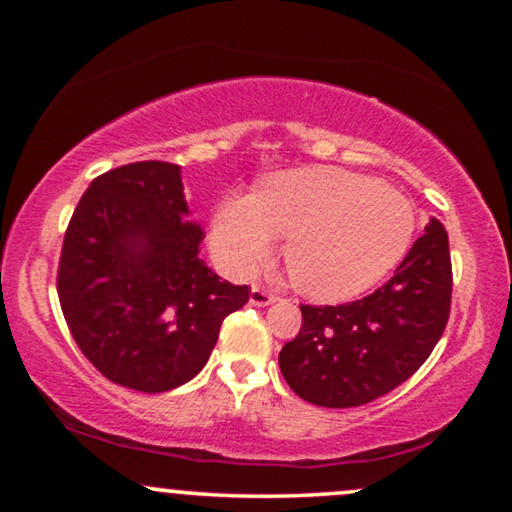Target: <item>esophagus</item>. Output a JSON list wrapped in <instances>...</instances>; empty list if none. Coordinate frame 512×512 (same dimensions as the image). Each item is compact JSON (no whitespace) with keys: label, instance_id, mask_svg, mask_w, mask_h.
Masks as SVG:
<instances>
[{"label":"esophagus","instance_id":"esophagus-1","mask_svg":"<svg viewBox=\"0 0 512 512\" xmlns=\"http://www.w3.org/2000/svg\"><path fill=\"white\" fill-rule=\"evenodd\" d=\"M277 300V296L272 291L265 289V286H251V296H249V303L256 305V307H265V305H272Z\"/></svg>","mask_w":512,"mask_h":512}]
</instances>
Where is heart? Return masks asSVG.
<instances>
[{"instance_id": "heart-1", "label": "heart", "mask_w": 512, "mask_h": 512, "mask_svg": "<svg viewBox=\"0 0 512 512\" xmlns=\"http://www.w3.org/2000/svg\"><path fill=\"white\" fill-rule=\"evenodd\" d=\"M415 223V207L396 188L314 165L272 174L254 195H223L209 219V244L230 275L251 277L286 237L284 261L300 291L342 300L401 261Z\"/></svg>"}]
</instances>
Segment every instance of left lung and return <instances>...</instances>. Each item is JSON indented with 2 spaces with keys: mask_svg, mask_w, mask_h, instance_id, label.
<instances>
[{
  "mask_svg": "<svg viewBox=\"0 0 512 512\" xmlns=\"http://www.w3.org/2000/svg\"><path fill=\"white\" fill-rule=\"evenodd\" d=\"M450 296V242L431 216L375 293L335 307L300 305V333L279 352L286 384L321 408H356L389 394L429 359L450 317Z\"/></svg>",
  "mask_w": 512,
  "mask_h": 512,
  "instance_id": "8db88e82",
  "label": "left lung"
}]
</instances>
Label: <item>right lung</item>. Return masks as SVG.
I'll list each match as a JSON object with an SVG mask.
<instances>
[{"label": "right lung", "mask_w": 512, "mask_h": 512, "mask_svg": "<svg viewBox=\"0 0 512 512\" xmlns=\"http://www.w3.org/2000/svg\"><path fill=\"white\" fill-rule=\"evenodd\" d=\"M181 167L144 160L90 181L62 244L58 296L86 359L121 387L160 394L205 368L223 319L249 300L200 258Z\"/></svg>", "instance_id": "1"}]
</instances>
